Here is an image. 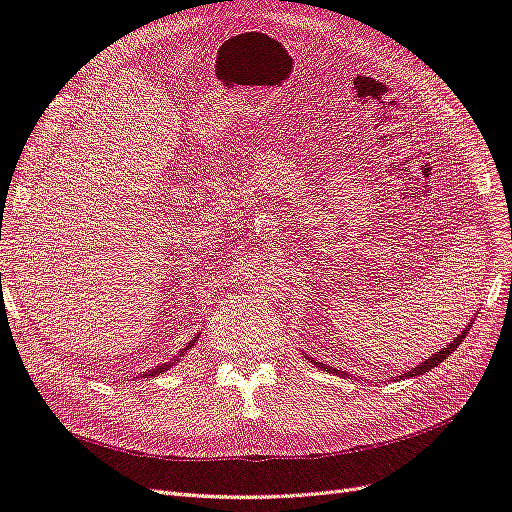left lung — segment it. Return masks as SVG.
Masks as SVG:
<instances>
[{"label": "left lung", "mask_w": 512, "mask_h": 512, "mask_svg": "<svg viewBox=\"0 0 512 512\" xmlns=\"http://www.w3.org/2000/svg\"><path fill=\"white\" fill-rule=\"evenodd\" d=\"M470 327H472V320L468 322V327L466 329H463L455 339H453V342L451 344H446L440 352H436V354H431V356H427V359L421 363V365H416V367H412L410 371H404V374H401V376H397V378H401V380H404V378H414V376H421V374H425V371H431L433 367H438L444 359H446V356L448 354H453L455 350H457V346L463 342V339H466V335H468V331H470ZM307 359H309V356H307ZM314 365H318L320 369H324V371H329V374H335V376H348L346 374V371H342V369H335V367H329V365H324V363H320V361H312Z\"/></svg>", "instance_id": "1"}]
</instances>
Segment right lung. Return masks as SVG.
I'll return each mask as SVG.
<instances>
[{
    "label": "right lung",
    "instance_id": "1",
    "mask_svg": "<svg viewBox=\"0 0 512 512\" xmlns=\"http://www.w3.org/2000/svg\"><path fill=\"white\" fill-rule=\"evenodd\" d=\"M198 337H200V333L198 335H194L192 339H190V344H185L183 348H181V352L177 354V356H173V361H168V363H160V365H156V367H153V369H147L145 371V374L143 376H147V378H153V376H160L162 374V371H166V369H170V367H173L175 365V361H179V356H183L185 352H188L196 342H198Z\"/></svg>",
    "mask_w": 512,
    "mask_h": 512
}]
</instances>
